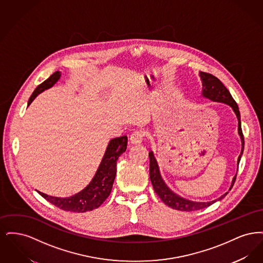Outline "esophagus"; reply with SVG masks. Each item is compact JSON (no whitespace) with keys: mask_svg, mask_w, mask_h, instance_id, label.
I'll return each mask as SVG.
<instances>
[{"mask_svg":"<svg viewBox=\"0 0 263 263\" xmlns=\"http://www.w3.org/2000/svg\"><path fill=\"white\" fill-rule=\"evenodd\" d=\"M143 137H144V134L140 131H135L134 133H132V135L129 138V141H130V145H139L142 143L143 141Z\"/></svg>","mask_w":263,"mask_h":263,"instance_id":"34e87169","label":"esophagus"}]
</instances>
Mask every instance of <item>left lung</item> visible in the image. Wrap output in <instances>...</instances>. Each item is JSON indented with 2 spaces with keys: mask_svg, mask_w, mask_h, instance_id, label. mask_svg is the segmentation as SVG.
I'll return each instance as SVG.
<instances>
[{
  "mask_svg": "<svg viewBox=\"0 0 263 263\" xmlns=\"http://www.w3.org/2000/svg\"><path fill=\"white\" fill-rule=\"evenodd\" d=\"M199 76H200L202 87H203L202 88V97L209 99L213 101L223 102V103L230 105L233 108L234 112L236 113V115H237L238 121V135L241 140V152H240V155L238 156V163L240 161V157L242 155L243 148H245V139H243V134L241 131V126H240V114L238 110V104L233 99V97L231 96L228 88H226L225 86L223 85V83L218 78H216L215 76L211 75L209 73H205V72H200ZM149 158H150V179L154 190L159 195V197L162 199L163 203L173 209L178 210V211H186V212L200 210V209L212 205L213 203H215L217 201L223 199L228 194V192H227L220 198L211 201V202H193V201L186 200V199L176 195L170 188L166 186V184L164 183V181L161 176L159 165H158L157 160L155 159V156L152 151L149 153ZM236 177H237V175H235L233 178L230 190L232 189L235 181H236Z\"/></svg>",
  "mask_w": 263,
  "mask_h": 263,
  "instance_id": "1",
  "label": "left lung"
}]
</instances>
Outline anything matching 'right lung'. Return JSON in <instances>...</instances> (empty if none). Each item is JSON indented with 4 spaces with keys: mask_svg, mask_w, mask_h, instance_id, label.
<instances>
[{
    "mask_svg": "<svg viewBox=\"0 0 263 263\" xmlns=\"http://www.w3.org/2000/svg\"><path fill=\"white\" fill-rule=\"evenodd\" d=\"M61 72L57 71L37 88L29 98L27 106L32 102L39 93L45 89L52 88L60 79ZM127 148V137L114 138L107 145L106 151L100 162V166L91 179V181L82 191L67 198L53 197L40 191L38 193L51 204L62 209L64 211L84 213L99 208L100 205L109 196L112 189L113 181L116 175V162Z\"/></svg>",
    "mask_w": 263,
    "mask_h": 263,
    "instance_id": "add662e5",
    "label": "right lung"
}]
</instances>
